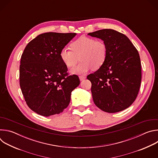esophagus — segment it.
Returning a JSON list of instances; mask_svg holds the SVG:
<instances>
[{
	"label": "esophagus",
	"mask_w": 158,
	"mask_h": 158,
	"mask_svg": "<svg viewBox=\"0 0 158 158\" xmlns=\"http://www.w3.org/2000/svg\"><path fill=\"white\" fill-rule=\"evenodd\" d=\"M85 78H86V77L84 76H79V79H80L81 81H83V80H84Z\"/></svg>",
	"instance_id": "1"
}]
</instances>
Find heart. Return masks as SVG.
<instances>
[{
  "label": "heart",
  "instance_id": "1",
  "mask_svg": "<svg viewBox=\"0 0 158 158\" xmlns=\"http://www.w3.org/2000/svg\"><path fill=\"white\" fill-rule=\"evenodd\" d=\"M71 48L62 49L60 57L67 67H74L79 57L81 62L71 71L73 74H84L92 67L97 70L104 64L107 57V45L102 40L81 36L71 44Z\"/></svg>",
  "mask_w": 158,
  "mask_h": 158
}]
</instances>
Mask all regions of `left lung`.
<instances>
[{
  "label": "left lung",
  "mask_w": 158,
  "mask_h": 158,
  "mask_svg": "<svg viewBox=\"0 0 158 158\" xmlns=\"http://www.w3.org/2000/svg\"><path fill=\"white\" fill-rule=\"evenodd\" d=\"M88 35L101 39L107 48L104 64L87 76L92 84L94 102L109 113L123 110L134 102L139 91L141 64L138 51L126 35L113 29Z\"/></svg>",
  "instance_id": "8db88e82"
}]
</instances>
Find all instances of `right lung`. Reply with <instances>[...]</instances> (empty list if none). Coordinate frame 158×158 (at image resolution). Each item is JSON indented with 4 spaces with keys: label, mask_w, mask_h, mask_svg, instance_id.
Masks as SVG:
<instances>
[{
    "label": "right lung",
    "mask_w": 158,
    "mask_h": 158,
    "mask_svg": "<svg viewBox=\"0 0 158 158\" xmlns=\"http://www.w3.org/2000/svg\"><path fill=\"white\" fill-rule=\"evenodd\" d=\"M76 33L46 32L28 43L20 59L19 82L29 107L48 117L68 106L71 94L80 84L77 75L69 76L60 52Z\"/></svg>",
    "instance_id": "add662e5"
}]
</instances>
